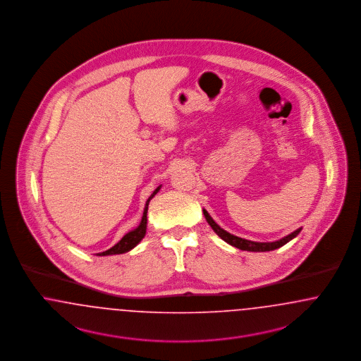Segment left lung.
<instances>
[{"label":"left lung","mask_w":361,"mask_h":361,"mask_svg":"<svg viewBox=\"0 0 361 361\" xmlns=\"http://www.w3.org/2000/svg\"><path fill=\"white\" fill-rule=\"evenodd\" d=\"M204 216L206 221H207V224L212 226V229H213L217 235H220L221 238H222L225 243L231 244L232 247H235V248H238V250H241V251L267 252L278 250V248L283 247L284 244H287L290 240H293L294 237H297V235H299V232L302 231V228H299L297 231H294L293 233L283 237V238L278 240V241H272V243H257V241H251V240H245V238H241V237L231 235L229 232L224 231L220 225H217V224L214 222V220L210 217V214H209L204 209Z\"/></svg>","instance_id":"8db88e82"}]
</instances>
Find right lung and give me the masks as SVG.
<instances>
[{"instance_id":"obj_1","label":"right lung","mask_w":361,"mask_h":361,"mask_svg":"<svg viewBox=\"0 0 361 361\" xmlns=\"http://www.w3.org/2000/svg\"><path fill=\"white\" fill-rule=\"evenodd\" d=\"M160 188H161V186H159V188L151 194V197L147 200L145 207H144V213H142V219H141L140 221V225H139L136 229H133V231H130L129 233H126V235H124L116 245H113L110 250L98 253V256H108V255L126 253V252L133 250V248L140 243L141 240L144 238V235H145V232H147V212H148V204H149V201L157 195V192L160 190Z\"/></svg>"}]
</instances>
